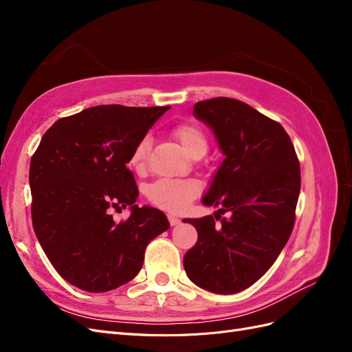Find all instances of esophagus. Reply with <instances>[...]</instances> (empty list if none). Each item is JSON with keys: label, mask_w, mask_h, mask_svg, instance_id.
Here are the masks:
<instances>
[{"label": "esophagus", "mask_w": 352, "mask_h": 352, "mask_svg": "<svg viewBox=\"0 0 352 352\" xmlns=\"http://www.w3.org/2000/svg\"><path fill=\"white\" fill-rule=\"evenodd\" d=\"M167 219H168L170 226H177L179 223H180V219H179V217H176V216H172V214H168V216H167Z\"/></svg>", "instance_id": "obj_1"}]
</instances>
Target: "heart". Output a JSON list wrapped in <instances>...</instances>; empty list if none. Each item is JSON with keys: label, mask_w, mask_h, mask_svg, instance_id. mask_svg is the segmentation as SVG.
<instances>
[{"label": "heart", "mask_w": 352, "mask_h": 352, "mask_svg": "<svg viewBox=\"0 0 352 352\" xmlns=\"http://www.w3.org/2000/svg\"><path fill=\"white\" fill-rule=\"evenodd\" d=\"M173 136L184 150L192 157H202L208 150V138L204 129L195 122H184L173 127ZM151 151V136L144 135L133 145L129 155V166L138 175H144L148 168V158ZM201 192V185L194 179L175 180L160 179L146 188V198L153 206L179 211L189 206Z\"/></svg>", "instance_id": "heart-1"}]
</instances>
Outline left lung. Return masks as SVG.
<instances>
[{
    "instance_id": "1",
    "label": "left lung",
    "mask_w": 352,
    "mask_h": 352,
    "mask_svg": "<svg viewBox=\"0 0 352 352\" xmlns=\"http://www.w3.org/2000/svg\"><path fill=\"white\" fill-rule=\"evenodd\" d=\"M194 113L214 131L226 155L202 202L219 206L230 217L216 212L184 220L198 232L184 267L202 289L236 294L272 267L291 236L301 189L300 160L280 123L239 100L198 101Z\"/></svg>"
}]
</instances>
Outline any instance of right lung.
I'll list each match as a JSON object with an SVG mask.
<instances>
[{"label":"right lung","instance_id":"add662e5","mask_svg":"<svg viewBox=\"0 0 352 352\" xmlns=\"http://www.w3.org/2000/svg\"><path fill=\"white\" fill-rule=\"evenodd\" d=\"M168 107L97 105L63 117L32 155V225L63 279L87 292L116 289L140 273L146 245L168 229L163 211L138 207L127 168L133 145ZM131 205L120 223L113 209Z\"/></svg>","mask_w":352,"mask_h":352}]
</instances>
